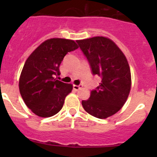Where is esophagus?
<instances>
[{
	"label": "esophagus",
	"mask_w": 157,
	"mask_h": 157,
	"mask_svg": "<svg viewBox=\"0 0 157 157\" xmlns=\"http://www.w3.org/2000/svg\"><path fill=\"white\" fill-rule=\"evenodd\" d=\"M82 87V85H73V89H74V90L75 91H78L79 89H81Z\"/></svg>",
	"instance_id": "34e87169"
}]
</instances>
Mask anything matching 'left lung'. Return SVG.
<instances>
[{
  "mask_svg": "<svg viewBox=\"0 0 157 157\" xmlns=\"http://www.w3.org/2000/svg\"><path fill=\"white\" fill-rule=\"evenodd\" d=\"M94 75L101 82L82 101L83 109L98 119L116 114L127 101L131 87V75L127 59L114 41L105 37L78 40Z\"/></svg>",
  "mask_w": 157,
  "mask_h": 157,
  "instance_id": "obj_1",
  "label": "left lung"
}]
</instances>
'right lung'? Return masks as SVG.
I'll list each match as a JSON object with an SVG mask.
<instances>
[{
  "label": "right lung",
  "mask_w": 157,
  "mask_h": 157,
  "mask_svg": "<svg viewBox=\"0 0 157 157\" xmlns=\"http://www.w3.org/2000/svg\"><path fill=\"white\" fill-rule=\"evenodd\" d=\"M78 48L73 40L51 38L41 43L26 60L19 78V92L34 114L50 117L61 110L71 84L56 78L59 67L67 52Z\"/></svg>",
  "instance_id": "1"
}]
</instances>
